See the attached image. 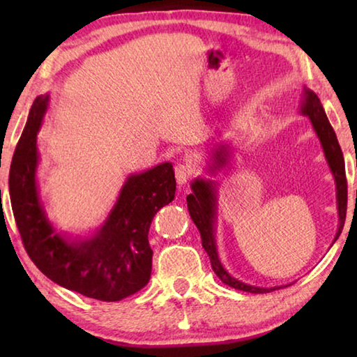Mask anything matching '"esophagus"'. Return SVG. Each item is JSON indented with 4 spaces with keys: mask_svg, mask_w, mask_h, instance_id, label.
Segmentation results:
<instances>
[{
    "mask_svg": "<svg viewBox=\"0 0 357 357\" xmlns=\"http://www.w3.org/2000/svg\"><path fill=\"white\" fill-rule=\"evenodd\" d=\"M192 174H193V168L189 164H178L174 167V176H176L179 185H185Z\"/></svg>",
    "mask_w": 357,
    "mask_h": 357,
    "instance_id": "34e87169",
    "label": "esophagus"
}]
</instances>
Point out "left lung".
<instances>
[{
	"instance_id": "8db88e82",
	"label": "left lung",
	"mask_w": 357,
	"mask_h": 357,
	"mask_svg": "<svg viewBox=\"0 0 357 357\" xmlns=\"http://www.w3.org/2000/svg\"><path fill=\"white\" fill-rule=\"evenodd\" d=\"M299 113L304 114L310 119L312 129L315 132L319 144H321L324 159L328 162V167L331 170L332 178L335 183V198H337V214H338V225L335 238L332 244L335 243L340 236L343 225H345L347 217V174H345V160H343V154L338 144L337 135L332 126L329 123L326 112L319 102L318 96L312 91V89L305 88L302 89V98L299 102ZM229 148L227 144H217L213 149V165H209V173L215 174L225 168L229 162ZM217 184L214 179L206 178H195L192 181L190 189L192 193L187 197V208H189V214L192 217L193 223H195L198 231L202 234V244L203 249L206 250L208 257L211 259V266L215 275L225 283V285L231 287L234 289H241L245 293L253 294H263L271 293L274 289H279L283 287L291 285H277V287H258L252 285V283H245L243 280H238L233 277L228 271L223 268V264L219 258V252H217V243H215V225H217Z\"/></svg>"
}]
</instances>
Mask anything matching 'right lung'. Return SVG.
I'll list each match as a JSON object with an SVG mask.
<instances>
[{
    "mask_svg": "<svg viewBox=\"0 0 357 357\" xmlns=\"http://www.w3.org/2000/svg\"><path fill=\"white\" fill-rule=\"evenodd\" d=\"M50 94L36 98L12 157L9 193L29 258L56 285L86 298L114 302L146 287L153 268L148 231L160 208L174 200L172 162L126 178L105 220L88 234L68 233L47 214L40 197L38 134Z\"/></svg>",
    "mask_w": 357,
    "mask_h": 357,
    "instance_id": "add662e5",
    "label": "right lung"
}]
</instances>
